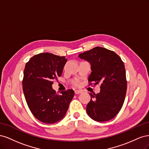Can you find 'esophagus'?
<instances>
[{
    "label": "esophagus",
    "mask_w": 149,
    "mask_h": 149,
    "mask_svg": "<svg viewBox=\"0 0 149 149\" xmlns=\"http://www.w3.org/2000/svg\"><path fill=\"white\" fill-rule=\"evenodd\" d=\"M81 93H82V91H80V90H75V91H74V93L76 94H79Z\"/></svg>",
    "instance_id": "obj_1"
}]
</instances>
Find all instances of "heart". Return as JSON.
I'll return each mask as SVG.
<instances>
[{
  "instance_id": "1",
  "label": "heart",
  "mask_w": 149,
  "mask_h": 149,
  "mask_svg": "<svg viewBox=\"0 0 149 149\" xmlns=\"http://www.w3.org/2000/svg\"><path fill=\"white\" fill-rule=\"evenodd\" d=\"M78 81H74V85H76V86H77V85H78Z\"/></svg>"
}]
</instances>
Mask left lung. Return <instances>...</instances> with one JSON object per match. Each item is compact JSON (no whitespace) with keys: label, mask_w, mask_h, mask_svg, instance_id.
<instances>
[{"label":"left lung","mask_w":149,"mask_h":149,"mask_svg":"<svg viewBox=\"0 0 149 149\" xmlns=\"http://www.w3.org/2000/svg\"><path fill=\"white\" fill-rule=\"evenodd\" d=\"M78 56L91 65L89 84H101L100 93H89L91 100L86 107L88 115L97 122L113 119L123 107L127 91L123 61L115 52L100 47L81 53Z\"/></svg>","instance_id":"left-lung-1"}]
</instances>
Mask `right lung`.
<instances>
[{
    "label": "right lung",
    "mask_w": 149,
    "mask_h": 149,
    "mask_svg": "<svg viewBox=\"0 0 149 149\" xmlns=\"http://www.w3.org/2000/svg\"><path fill=\"white\" fill-rule=\"evenodd\" d=\"M67 61L65 56L42 53L26 63L22 81L23 91L30 111L40 121L54 124L63 119L74 93L72 89L57 94L53 81L61 76Z\"/></svg>",
    "instance_id": "right-lung-1"
}]
</instances>
